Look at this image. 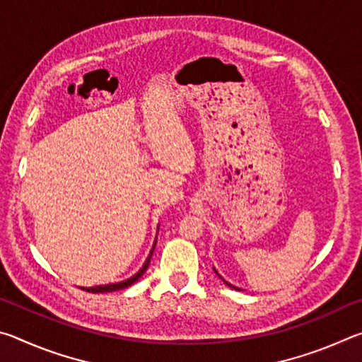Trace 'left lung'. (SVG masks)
Masks as SVG:
<instances>
[{
    "instance_id": "obj_1",
    "label": "left lung",
    "mask_w": 362,
    "mask_h": 362,
    "mask_svg": "<svg viewBox=\"0 0 362 362\" xmlns=\"http://www.w3.org/2000/svg\"><path fill=\"white\" fill-rule=\"evenodd\" d=\"M226 284H228V283H226ZM228 286H231V284H228ZM233 287V286H231ZM235 289H236V287H235Z\"/></svg>"
}]
</instances>
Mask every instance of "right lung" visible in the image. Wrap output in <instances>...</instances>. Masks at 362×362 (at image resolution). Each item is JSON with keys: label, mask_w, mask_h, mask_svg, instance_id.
Returning a JSON list of instances; mask_svg holds the SVG:
<instances>
[{"label": "right lung", "mask_w": 362, "mask_h": 362, "mask_svg": "<svg viewBox=\"0 0 362 362\" xmlns=\"http://www.w3.org/2000/svg\"><path fill=\"white\" fill-rule=\"evenodd\" d=\"M155 246H156V243L153 244V249H151V252H150V255H148V259H146V262L144 263V267L140 268V272H139V273H136V274H134L132 278L126 279V281H122V283H116V284L95 286V287H83V291H88V292L97 293V292H113V291H121V289H126L127 286H131V284L136 283V281H137L140 276H142V274L146 272V268H148V265H150V259H151V255H153V250H155Z\"/></svg>", "instance_id": "add662e5"}]
</instances>
